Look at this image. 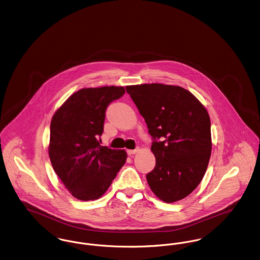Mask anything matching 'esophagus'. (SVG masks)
<instances>
[{
    "label": "esophagus",
    "instance_id": "obj_1",
    "mask_svg": "<svg viewBox=\"0 0 260 260\" xmlns=\"http://www.w3.org/2000/svg\"><path fill=\"white\" fill-rule=\"evenodd\" d=\"M138 152V149H135V150H127V155L128 156H133V155H135L136 153Z\"/></svg>",
    "mask_w": 260,
    "mask_h": 260
}]
</instances>
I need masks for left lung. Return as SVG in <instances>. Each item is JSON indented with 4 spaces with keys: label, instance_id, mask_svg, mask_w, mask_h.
Wrapping results in <instances>:
<instances>
[{
    "label": "left lung",
    "instance_id": "obj_1",
    "mask_svg": "<svg viewBox=\"0 0 260 260\" xmlns=\"http://www.w3.org/2000/svg\"><path fill=\"white\" fill-rule=\"evenodd\" d=\"M126 92L152 136L156 166L146 178L166 203L191 194L202 181L211 152L210 116L190 91L177 86H128Z\"/></svg>",
    "mask_w": 260,
    "mask_h": 260
}]
</instances>
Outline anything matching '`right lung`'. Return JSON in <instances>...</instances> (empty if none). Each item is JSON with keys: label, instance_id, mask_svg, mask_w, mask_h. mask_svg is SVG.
Listing matches in <instances>:
<instances>
[{"label": "right lung", "instance_id": "1", "mask_svg": "<svg viewBox=\"0 0 260 260\" xmlns=\"http://www.w3.org/2000/svg\"><path fill=\"white\" fill-rule=\"evenodd\" d=\"M123 87L83 88L67 99L50 123L52 168L75 198H100L126 160L124 150L101 146L105 113Z\"/></svg>", "mask_w": 260, "mask_h": 260}]
</instances>
